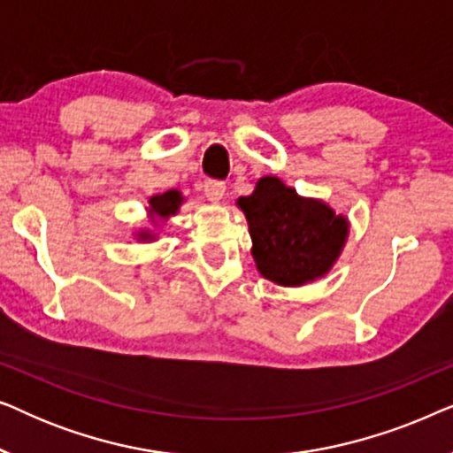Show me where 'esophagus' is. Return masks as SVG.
I'll return each instance as SVG.
<instances>
[{
	"label": "esophagus",
	"instance_id": "1",
	"mask_svg": "<svg viewBox=\"0 0 453 453\" xmlns=\"http://www.w3.org/2000/svg\"><path fill=\"white\" fill-rule=\"evenodd\" d=\"M225 191H226V185L222 181H206V183H203V194H206L208 202H212V203H219L222 197H225Z\"/></svg>",
	"mask_w": 453,
	"mask_h": 453
}]
</instances>
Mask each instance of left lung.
I'll list each match as a JSON object with an SVG mask.
<instances>
[{
	"mask_svg": "<svg viewBox=\"0 0 453 453\" xmlns=\"http://www.w3.org/2000/svg\"><path fill=\"white\" fill-rule=\"evenodd\" d=\"M251 234V256L264 278L303 287L324 278L349 239V219L326 202L303 197L278 177H262L251 196L239 197Z\"/></svg>",
	"mask_w": 453,
	"mask_h": 453,
	"instance_id": "8db88e82",
	"label": "left lung"
}]
</instances>
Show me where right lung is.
I'll return each mask as SVG.
<instances>
[{"label": "right lung", "instance_id": "add662e5", "mask_svg": "<svg viewBox=\"0 0 453 453\" xmlns=\"http://www.w3.org/2000/svg\"><path fill=\"white\" fill-rule=\"evenodd\" d=\"M185 202V197L181 196V191L177 189H169L165 191V194H157L152 196L150 200H148V219H150V225L152 226H144L140 228L138 233L134 234L138 241H157L160 228H163L166 222H169L173 216L179 212V208H181V203Z\"/></svg>", "mask_w": 453, "mask_h": 453}]
</instances>
